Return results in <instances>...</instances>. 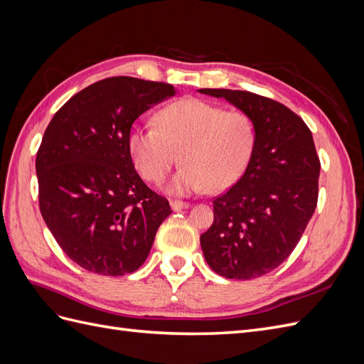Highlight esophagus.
I'll return each mask as SVG.
<instances>
[{"instance_id":"1","label":"esophagus","mask_w":364,"mask_h":364,"mask_svg":"<svg viewBox=\"0 0 364 364\" xmlns=\"http://www.w3.org/2000/svg\"><path fill=\"white\" fill-rule=\"evenodd\" d=\"M170 205H171L173 211H182V209L190 208V203H188V202H181V200H171Z\"/></svg>"}]
</instances>
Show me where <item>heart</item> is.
Here are the masks:
<instances>
[{
  "label": "heart",
  "instance_id": "obj_1",
  "mask_svg": "<svg viewBox=\"0 0 364 364\" xmlns=\"http://www.w3.org/2000/svg\"><path fill=\"white\" fill-rule=\"evenodd\" d=\"M156 127L134 126L127 150L150 183H162L178 155L183 164L168 185L174 194L223 193L246 173L257 146V127L240 109L186 97L164 106Z\"/></svg>",
  "mask_w": 364,
  "mask_h": 364
}]
</instances>
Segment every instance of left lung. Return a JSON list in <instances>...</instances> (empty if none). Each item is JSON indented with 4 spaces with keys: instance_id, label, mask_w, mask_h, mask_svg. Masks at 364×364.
I'll return each mask as SVG.
<instances>
[{
    "instance_id": "left-lung-1",
    "label": "left lung",
    "mask_w": 364,
    "mask_h": 364,
    "mask_svg": "<svg viewBox=\"0 0 364 364\" xmlns=\"http://www.w3.org/2000/svg\"><path fill=\"white\" fill-rule=\"evenodd\" d=\"M247 112L257 146L246 173L213 200L200 235L208 266L229 279H253L290 257L314 213L321 161L311 130L287 106L249 91L199 90Z\"/></svg>"
}]
</instances>
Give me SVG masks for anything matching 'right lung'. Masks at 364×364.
Here are the masks:
<instances>
[{"label":"right lung","instance_id":"right-lung-1","mask_svg":"<svg viewBox=\"0 0 364 364\" xmlns=\"http://www.w3.org/2000/svg\"><path fill=\"white\" fill-rule=\"evenodd\" d=\"M174 86L107 77L54 114L36 155L39 209L60 249L87 272L138 270L168 200L142 182L127 150L135 119L174 95Z\"/></svg>","mask_w":364,"mask_h":364}]
</instances>
